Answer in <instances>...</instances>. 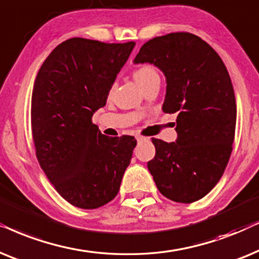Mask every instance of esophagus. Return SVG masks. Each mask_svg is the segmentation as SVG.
I'll return each mask as SVG.
<instances>
[{"mask_svg":"<svg viewBox=\"0 0 259 259\" xmlns=\"http://www.w3.org/2000/svg\"><path fill=\"white\" fill-rule=\"evenodd\" d=\"M136 140H137V142L141 143V142H144V141H147L148 139H147V137H143V136H137Z\"/></svg>","mask_w":259,"mask_h":259,"instance_id":"34e87169","label":"esophagus"}]
</instances>
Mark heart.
I'll use <instances>...</instances> for the list:
<instances>
[{
	"label": "heart",
	"instance_id": "b5f03b06",
	"mask_svg": "<svg viewBox=\"0 0 259 259\" xmlns=\"http://www.w3.org/2000/svg\"><path fill=\"white\" fill-rule=\"evenodd\" d=\"M134 78L137 84H139L141 88L144 89L147 85H149L150 82H153L155 80H160V77H158L157 71L155 70L154 66L151 65H142V66L137 67L135 71H134ZM113 88L115 86H111L110 89V94L113 91Z\"/></svg>",
	"mask_w": 259,
	"mask_h": 259
}]
</instances>
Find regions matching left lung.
<instances>
[{
    "label": "left lung",
    "mask_w": 259,
    "mask_h": 259,
    "mask_svg": "<svg viewBox=\"0 0 259 259\" xmlns=\"http://www.w3.org/2000/svg\"><path fill=\"white\" fill-rule=\"evenodd\" d=\"M134 63L163 72L162 110L178 113L177 141L153 139L156 153L148 169L162 195L191 204L218 184L232 151L237 106L229 72L206 41L185 32L147 41Z\"/></svg>",
    "instance_id": "8db88e82"
}]
</instances>
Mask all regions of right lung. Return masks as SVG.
Segmentation results:
<instances>
[{
  "instance_id": "add662e5",
  "label": "right lung",
  "mask_w": 259,
  "mask_h": 259,
  "mask_svg": "<svg viewBox=\"0 0 259 259\" xmlns=\"http://www.w3.org/2000/svg\"><path fill=\"white\" fill-rule=\"evenodd\" d=\"M135 46L72 37L52 51L32 95V133L37 161L57 192L75 207L111 201L130 164L136 140L109 137L92 123Z\"/></svg>"
}]
</instances>
